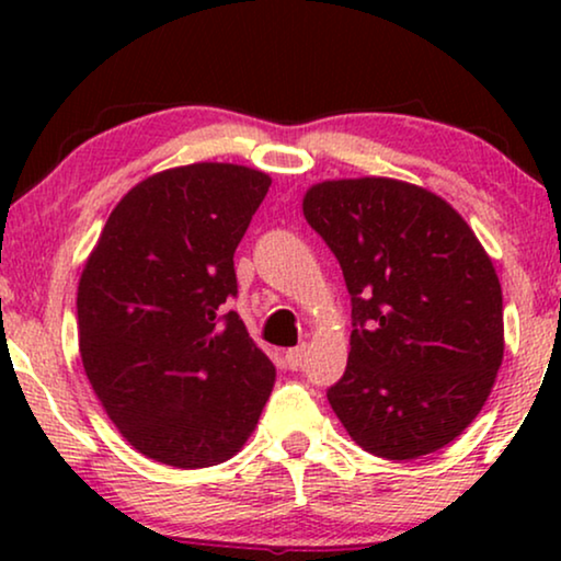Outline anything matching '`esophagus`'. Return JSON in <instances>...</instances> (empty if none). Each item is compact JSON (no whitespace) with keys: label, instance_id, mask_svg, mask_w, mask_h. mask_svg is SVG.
I'll use <instances>...</instances> for the list:
<instances>
[{"label":"esophagus","instance_id":"esophagus-1","mask_svg":"<svg viewBox=\"0 0 561 561\" xmlns=\"http://www.w3.org/2000/svg\"><path fill=\"white\" fill-rule=\"evenodd\" d=\"M304 355H306V347L301 344V347H294V350H288L286 352V365L290 367V370H298V367H301V359H304Z\"/></svg>","mask_w":561,"mask_h":561}]
</instances>
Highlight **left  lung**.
<instances>
[{"instance_id": "obj_1", "label": "left lung", "mask_w": 561, "mask_h": 561, "mask_svg": "<svg viewBox=\"0 0 561 561\" xmlns=\"http://www.w3.org/2000/svg\"><path fill=\"white\" fill-rule=\"evenodd\" d=\"M304 217L352 296L347 370L327 390L336 419L386 459L447 447L485 405L503 363L493 260L442 196L405 181L317 183Z\"/></svg>"}]
</instances>
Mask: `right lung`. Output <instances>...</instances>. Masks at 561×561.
I'll list each match as a JSON object with an SVG mask.
<instances>
[{
    "instance_id": "add662e5",
    "label": "right lung",
    "mask_w": 561,
    "mask_h": 561,
    "mask_svg": "<svg viewBox=\"0 0 561 561\" xmlns=\"http://www.w3.org/2000/svg\"><path fill=\"white\" fill-rule=\"evenodd\" d=\"M267 188L271 175L234 163L150 175L114 206L83 265V370L119 434L156 462L234 457L271 396L273 363L225 306Z\"/></svg>"
}]
</instances>
